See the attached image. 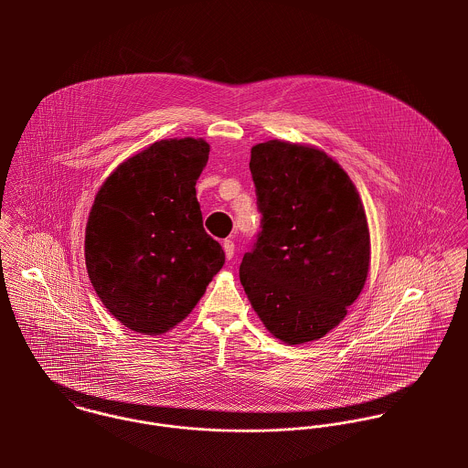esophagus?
Instances as JSON below:
<instances>
[{
    "label": "esophagus",
    "instance_id": "obj_1",
    "mask_svg": "<svg viewBox=\"0 0 468 468\" xmlns=\"http://www.w3.org/2000/svg\"><path fill=\"white\" fill-rule=\"evenodd\" d=\"M223 250H225L227 260H232L234 258V241L232 239H225L223 241Z\"/></svg>",
    "mask_w": 468,
    "mask_h": 468
}]
</instances>
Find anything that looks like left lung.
<instances>
[{
	"label": "left lung",
	"instance_id": "8db88e82",
	"mask_svg": "<svg viewBox=\"0 0 468 468\" xmlns=\"http://www.w3.org/2000/svg\"><path fill=\"white\" fill-rule=\"evenodd\" d=\"M261 230L239 279L268 332L317 340L346 317L369 270V230L344 169L315 147L270 140L252 147Z\"/></svg>",
	"mask_w": 468,
	"mask_h": 468
}]
</instances>
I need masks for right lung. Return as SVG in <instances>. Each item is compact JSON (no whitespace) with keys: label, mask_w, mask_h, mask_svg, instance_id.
<instances>
[{"label":"right lung","mask_w":468,"mask_h":468,"mask_svg":"<svg viewBox=\"0 0 468 468\" xmlns=\"http://www.w3.org/2000/svg\"><path fill=\"white\" fill-rule=\"evenodd\" d=\"M208 144L171 138L121 164L97 193L86 225V268L126 328L165 334L184 321L225 252L203 229L197 180Z\"/></svg>","instance_id":"obj_1"}]
</instances>
